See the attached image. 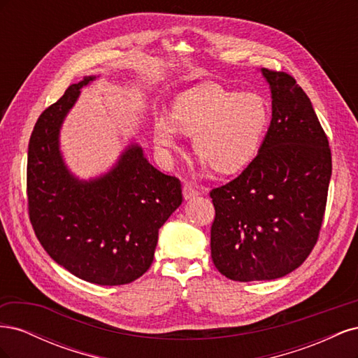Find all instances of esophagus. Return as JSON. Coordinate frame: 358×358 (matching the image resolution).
Instances as JSON below:
<instances>
[{"mask_svg":"<svg viewBox=\"0 0 358 358\" xmlns=\"http://www.w3.org/2000/svg\"><path fill=\"white\" fill-rule=\"evenodd\" d=\"M199 194L200 188L197 185H194V183H185V185H183V199L185 200L196 199Z\"/></svg>","mask_w":358,"mask_h":358,"instance_id":"1","label":"esophagus"}]
</instances>
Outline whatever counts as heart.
<instances>
[{
	"instance_id": "heart-1",
	"label": "heart",
	"mask_w": 358,
	"mask_h": 358,
	"mask_svg": "<svg viewBox=\"0 0 358 358\" xmlns=\"http://www.w3.org/2000/svg\"><path fill=\"white\" fill-rule=\"evenodd\" d=\"M270 106L257 92H236L208 82L182 92L171 115L154 117V142L164 154L180 148V133L192 136L201 164L234 173L257 157L270 124Z\"/></svg>"
}]
</instances>
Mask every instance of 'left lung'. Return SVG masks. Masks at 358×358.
I'll return each mask as SVG.
<instances>
[{
  "mask_svg": "<svg viewBox=\"0 0 358 358\" xmlns=\"http://www.w3.org/2000/svg\"><path fill=\"white\" fill-rule=\"evenodd\" d=\"M272 121L257 157L210 191V254L233 280H270L296 270L315 246L331 178L329 140L309 96L284 71L262 69Z\"/></svg>",
  "mask_w": 358,
  "mask_h": 358,
  "instance_id": "left-lung-1",
  "label": "left lung"
}]
</instances>
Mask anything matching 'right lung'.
<instances>
[{"mask_svg": "<svg viewBox=\"0 0 358 358\" xmlns=\"http://www.w3.org/2000/svg\"><path fill=\"white\" fill-rule=\"evenodd\" d=\"M95 79L85 76L69 86L32 129L29 220L45 251L71 275L96 285H124L152 264L158 230L180 206L182 187L150 164L138 143H129L100 176L73 175L61 154V127L80 90Z\"/></svg>", "mask_w": 358, "mask_h": 358, "instance_id": "right-lung-1", "label": "right lung"}]
</instances>
